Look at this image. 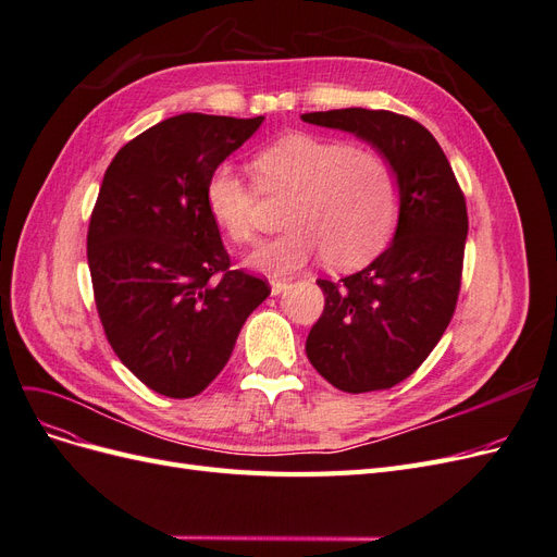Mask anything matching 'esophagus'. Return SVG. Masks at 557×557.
I'll return each mask as SVG.
<instances>
[{"label":"esophagus","mask_w":557,"mask_h":557,"mask_svg":"<svg viewBox=\"0 0 557 557\" xmlns=\"http://www.w3.org/2000/svg\"><path fill=\"white\" fill-rule=\"evenodd\" d=\"M288 278H272V295H281L285 288H288Z\"/></svg>","instance_id":"obj_1"}]
</instances>
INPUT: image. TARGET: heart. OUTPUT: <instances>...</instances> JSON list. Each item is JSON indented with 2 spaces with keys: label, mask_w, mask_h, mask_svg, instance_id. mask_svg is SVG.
<instances>
[{
  "label": "heart",
  "mask_w": 557,
  "mask_h": 557,
  "mask_svg": "<svg viewBox=\"0 0 557 557\" xmlns=\"http://www.w3.org/2000/svg\"><path fill=\"white\" fill-rule=\"evenodd\" d=\"M246 178L230 164L207 181V209L234 244L258 230L260 193H293L283 234L260 246L248 264L264 274H288L325 252L334 269H356L391 244L399 223L401 188L395 164L374 146L293 132L252 158Z\"/></svg>",
  "instance_id": "obj_1"
}]
</instances>
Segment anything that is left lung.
I'll return each instance as SVG.
<instances>
[{"label":"left lung","instance_id":"1","mask_svg":"<svg viewBox=\"0 0 557 557\" xmlns=\"http://www.w3.org/2000/svg\"><path fill=\"white\" fill-rule=\"evenodd\" d=\"M301 121L358 134L399 176L393 244L358 274L318 278L325 309L307 339L311 364L334 387L387 391L425 362L455 313L469 227L465 195L442 146L409 115L334 109Z\"/></svg>","mask_w":557,"mask_h":557}]
</instances>
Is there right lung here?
<instances>
[{"mask_svg":"<svg viewBox=\"0 0 557 557\" xmlns=\"http://www.w3.org/2000/svg\"><path fill=\"white\" fill-rule=\"evenodd\" d=\"M264 121L181 113L111 160L88 227L99 320L121 362L164 397L199 395L221 374L272 293L232 269L207 209V181Z\"/></svg>","mask_w":557,"mask_h":557,"instance_id":"add662e5","label":"right lung"}]
</instances>
